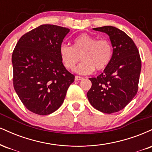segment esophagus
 I'll return each mask as SVG.
<instances>
[{
  "label": "esophagus",
  "instance_id": "1",
  "mask_svg": "<svg viewBox=\"0 0 152 152\" xmlns=\"http://www.w3.org/2000/svg\"><path fill=\"white\" fill-rule=\"evenodd\" d=\"M83 78L81 77V76H76V77H75V80H76V81H81V80H83Z\"/></svg>",
  "mask_w": 152,
  "mask_h": 152
}]
</instances>
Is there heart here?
<instances>
[{
  "label": "heart",
  "instance_id": "1",
  "mask_svg": "<svg viewBox=\"0 0 152 152\" xmlns=\"http://www.w3.org/2000/svg\"><path fill=\"white\" fill-rule=\"evenodd\" d=\"M61 61L66 69L74 71L80 61L78 72L81 74H90L94 70L104 71L111 62L113 47L107 38L98 39L91 35L83 34L74 41L73 46L61 44L59 48Z\"/></svg>",
  "mask_w": 152,
  "mask_h": 152
}]
</instances>
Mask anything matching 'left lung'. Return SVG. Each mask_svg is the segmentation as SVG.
Listing matches in <instances>:
<instances>
[{
	"instance_id": "left-lung-1",
	"label": "left lung",
	"mask_w": 152,
	"mask_h": 152,
	"mask_svg": "<svg viewBox=\"0 0 152 152\" xmlns=\"http://www.w3.org/2000/svg\"><path fill=\"white\" fill-rule=\"evenodd\" d=\"M93 29L109 35L113 55L104 72L89 78L92 86L87 97L96 109L112 114L123 109L137 93L142 67L140 55L133 40L117 28L106 26Z\"/></svg>"
}]
</instances>
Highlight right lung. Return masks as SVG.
Returning <instances> with one entry per match:
<instances>
[{"instance_id":"right-lung-1","label":"right lung","mask_w":152,"mask_h":152,"mask_svg":"<svg viewBox=\"0 0 152 152\" xmlns=\"http://www.w3.org/2000/svg\"><path fill=\"white\" fill-rule=\"evenodd\" d=\"M69 28L43 24L18 40L13 54L14 89L26 109L48 115L61 106L74 75L66 70L59 48Z\"/></svg>"}]
</instances>
